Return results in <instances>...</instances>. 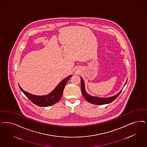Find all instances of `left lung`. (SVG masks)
Instances as JSON below:
<instances>
[{"instance_id": "8db88e82", "label": "left lung", "mask_w": 147, "mask_h": 147, "mask_svg": "<svg viewBox=\"0 0 147 147\" xmlns=\"http://www.w3.org/2000/svg\"><path fill=\"white\" fill-rule=\"evenodd\" d=\"M126 84H127V82L125 83V85H126ZM81 91L83 96H84V98L86 99V100L90 102L91 104H95V105H104V104L110 103V102H111L112 101L115 100L122 91V90H121L119 93H118L116 96L110 97V98L94 97V96H92L86 93L85 90L84 82L83 81V79L82 78H81Z\"/></svg>"}]
</instances>
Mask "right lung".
Segmentation results:
<instances>
[{
    "label": "right lung",
    "instance_id": "right-lung-1",
    "mask_svg": "<svg viewBox=\"0 0 147 147\" xmlns=\"http://www.w3.org/2000/svg\"><path fill=\"white\" fill-rule=\"evenodd\" d=\"M71 76L67 77L63 81L56 87L49 94L46 96H35L24 91L20 86H19L21 91L34 104L38 107H49L54 105L57 101H59L61 99V96L63 94V91L66 85V83L68 80L70 79Z\"/></svg>",
    "mask_w": 147,
    "mask_h": 147
}]
</instances>
